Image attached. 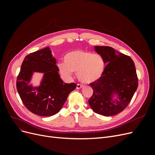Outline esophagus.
<instances>
[{"mask_svg":"<svg viewBox=\"0 0 155 155\" xmlns=\"http://www.w3.org/2000/svg\"><path fill=\"white\" fill-rule=\"evenodd\" d=\"M83 87V85H82V84H80V83H78V84H77V87H76V88H77V89H79V88H82Z\"/></svg>","mask_w":155,"mask_h":155,"instance_id":"1","label":"esophagus"}]
</instances>
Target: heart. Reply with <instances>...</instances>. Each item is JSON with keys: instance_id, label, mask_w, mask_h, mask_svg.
I'll list each match as a JSON object with an SVG mask.
<instances>
[{"instance_id": "obj_1", "label": "heart", "mask_w": 155, "mask_h": 155, "mask_svg": "<svg viewBox=\"0 0 155 155\" xmlns=\"http://www.w3.org/2000/svg\"><path fill=\"white\" fill-rule=\"evenodd\" d=\"M64 63L58 64L60 73L64 78H71L72 72H77L79 80L91 83L99 79L105 69V61L101 55L90 51L75 50L64 56Z\"/></svg>"}]
</instances>
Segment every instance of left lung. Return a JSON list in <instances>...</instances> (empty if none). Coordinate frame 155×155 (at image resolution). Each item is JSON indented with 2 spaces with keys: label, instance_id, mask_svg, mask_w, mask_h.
Masks as SVG:
<instances>
[{
  "label": "left lung",
  "instance_id": "obj_1",
  "mask_svg": "<svg viewBox=\"0 0 155 155\" xmlns=\"http://www.w3.org/2000/svg\"><path fill=\"white\" fill-rule=\"evenodd\" d=\"M107 64L101 77L89 84L93 94L88 104L96 113L105 116L120 113L128 106L138 85L135 65L129 56L110 46H95ZM119 94L120 101L112 102L111 96Z\"/></svg>",
  "mask_w": 155,
  "mask_h": 155
}]
</instances>
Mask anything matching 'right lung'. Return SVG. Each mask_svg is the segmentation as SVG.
Returning <instances> with one entry per match:
<instances>
[{
  "label": "right lung",
  "mask_w": 155,
  "mask_h": 155,
  "mask_svg": "<svg viewBox=\"0 0 155 155\" xmlns=\"http://www.w3.org/2000/svg\"><path fill=\"white\" fill-rule=\"evenodd\" d=\"M56 59L49 47L30 53L22 63L17 79V89L23 104L32 113L53 116L61 110L76 84L64 83L59 75ZM33 71L45 73L39 87L28 85Z\"/></svg>",
  "instance_id": "right-lung-1"
}]
</instances>
